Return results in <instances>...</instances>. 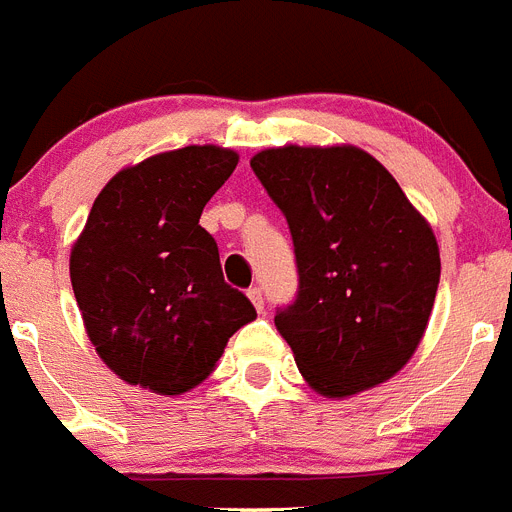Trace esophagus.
<instances>
[{"mask_svg":"<svg viewBox=\"0 0 512 512\" xmlns=\"http://www.w3.org/2000/svg\"><path fill=\"white\" fill-rule=\"evenodd\" d=\"M247 296H250V301L255 304L257 311H262V306H265V299H262V288L260 286H252L250 291H247Z\"/></svg>","mask_w":512,"mask_h":512,"instance_id":"1","label":"esophagus"}]
</instances>
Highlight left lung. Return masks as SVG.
I'll list each match as a JSON object with an SVG mask.
<instances>
[{
  "label": "left lung",
  "instance_id": "1",
  "mask_svg": "<svg viewBox=\"0 0 512 512\" xmlns=\"http://www.w3.org/2000/svg\"><path fill=\"white\" fill-rule=\"evenodd\" d=\"M286 216L299 288L275 327L324 397L391 379L415 353L441 283L428 221L355 146H283L250 162Z\"/></svg>",
  "mask_w": 512,
  "mask_h": 512
}]
</instances>
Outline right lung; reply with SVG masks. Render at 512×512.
Returning <instances> with one entry per match:
<instances>
[{
  "mask_svg": "<svg viewBox=\"0 0 512 512\" xmlns=\"http://www.w3.org/2000/svg\"><path fill=\"white\" fill-rule=\"evenodd\" d=\"M237 162L219 146L167 151L118 172L92 203L71 250V288L92 345L128 384L193 389L257 317L198 224Z\"/></svg>",
  "mask_w": 512,
  "mask_h": 512,
  "instance_id": "add662e5",
  "label": "right lung"
}]
</instances>
